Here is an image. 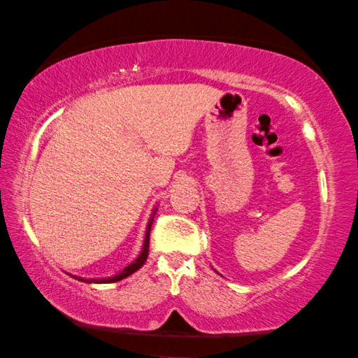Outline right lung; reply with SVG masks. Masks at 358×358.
<instances>
[{
  "mask_svg": "<svg viewBox=\"0 0 358 358\" xmlns=\"http://www.w3.org/2000/svg\"><path fill=\"white\" fill-rule=\"evenodd\" d=\"M157 213V208L152 210V215L149 219V224H148V228H145V236H144V244H143V250H141V254L134 259L130 265L125 266L122 271H119L117 274H114V276L110 278H90V279H85V278H80V276H74V274H71V276L74 279L78 280H82V282H89V284H110V282H117V280H122L130 276V274H133L134 271H138V269L144 265L145 260H148V255H149V241H150V227H152V222H154V215Z\"/></svg>",
  "mask_w": 358,
  "mask_h": 358,
  "instance_id": "right-lung-1",
  "label": "right lung"
}]
</instances>
